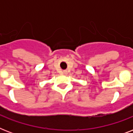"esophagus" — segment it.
<instances>
[{
  "label": "esophagus",
  "instance_id": "34e87169",
  "mask_svg": "<svg viewBox=\"0 0 133 133\" xmlns=\"http://www.w3.org/2000/svg\"><path fill=\"white\" fill-rule=\"evenodd\" d=\"M62 73L63 74V75H66L67 73H68V72H67V70H63Z\"/></svg>",
  "mask_w": 133,
  "mask_h": 133
}]
</instances>
